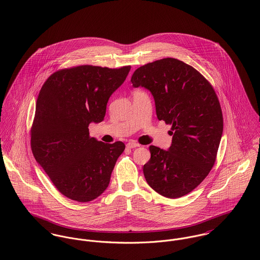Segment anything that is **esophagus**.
I'll return each mask as SVG.
<instances>
[{"label":"esophagus","instance_id":"obj_1","mask_svg":"<svg viewBox=\"0 0 260 260\" xmlns=\"http://www.w3.org/2000/svg\"><path fill=\"white\" fill-rule=\"evenodd\" d=\"M139 146H140V145H139L138 143H136L135 141H130V142L127 143V147H128V148H136V147H139Z\"/></svg>","mask_w":260,"mask_h":260}]
</instances>
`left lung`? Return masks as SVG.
Wrapping results in <instances>:
<instances>
[{"mask_svg":"<svg viewBox=\"0 0 260 260\" xmlns=\"http://www.w3.org/2000/svg\"><path fill=\"white\" fill-rule=\"evenodd\" d=\"M131 82L151 92L157 118L172 125L168 150L149 147L145 179L162 196H184L205 179L216 159L223 117L215 91L197 70L174 58L141 66Z\"/></svg>","mask_w":260,"mask_h":260,"instance_id":"1","label":"left lung"}]
</instances>
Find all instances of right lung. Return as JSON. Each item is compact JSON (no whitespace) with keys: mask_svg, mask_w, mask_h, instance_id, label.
I'll return each instance as SVG.
<instances>
[{"mask_svg":"<svg viewBox=\"0 0 260 260\" xmlns=\"http://www.w3.org/2000/svg\"><path fill=\"white\" fill-rule=\"evenodd\" d=\"M130 66L119 69L83 65L51 75L40 90L31 129L38 164L66 197L88 202L109 185L125 145L89 136V124L104 120L112 94Z\"/></svg>","mask_w":260,"mask_h":260,"instance_id":"1","label":"right lung"}]
</instances>
